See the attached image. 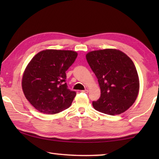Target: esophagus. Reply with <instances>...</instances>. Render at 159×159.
I'll return each instance as SVG.
<instances>
[{"instance_id":"1","label":"esophagus","mask_w":159,"mask_h":159,"mask_svg":"<svg viewBox=\"0 0 159 159\" xmlns=\"http://www.w3.org/2000/svg\"><path fill=\"white\" fill-rule=\"evenodd\" d=\"M82 92H83V93H88V90L85 89V90H82Z\"/></svg>"}]
</instances>
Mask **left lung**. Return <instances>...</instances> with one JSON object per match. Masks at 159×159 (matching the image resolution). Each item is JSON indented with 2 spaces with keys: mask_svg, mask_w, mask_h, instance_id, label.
Masks as SVG:
<instances>
[{
  "mask_svg": "<svg viewBox=\"0 0 159 159\" xmlns=\"http://www.w3.org/2000/svg\"><path fill=\"white\" fill-rule=\"evenodd\" d=\"M101 89V95L93 102L94 109L108 115H118L133 105L139 88L136 67L131 59L116 49L95 50L86 55Z\"/></svg>",
  "mask_w": 159,
  "mask_h": 159,
  "instance_id": "1",
  "label": "left lung"
}]
</instances>
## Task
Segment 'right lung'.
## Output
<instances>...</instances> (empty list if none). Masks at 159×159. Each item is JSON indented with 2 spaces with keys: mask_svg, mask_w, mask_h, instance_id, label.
I'll list each match as a JSON object with an SVG mask.
<instances>
[{
  "mask_svg": "<svg viewBox=\"0 0 159 159\" xmlns=\"http://www.w3.org/2000/svg\"><path fill=\"white\" fill-rule=\"evenodd\" d=\"M77 55L72 50H45L28 64L21 86L26 98L38 111L55 114L71 106L76 93L68 88L66 71Z\"/></svg>",
  "mask_w": 159,
  "mask_h": 159,
  "instance_id": "obj_1",
  "label": "right lung"
}]
</instances>
